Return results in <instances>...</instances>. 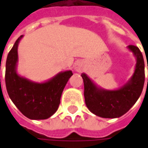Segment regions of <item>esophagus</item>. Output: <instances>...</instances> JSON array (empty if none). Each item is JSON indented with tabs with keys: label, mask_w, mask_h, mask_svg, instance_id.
Listing matches in <instances>:
<instances>
[{
	"label": "esophagus",
	"mask_w": 148,
	"mask_h": 148,
	"mask_svg": "<svg viewBox=\"0 0 148 148\" xmlns=\"http://www.w3.org/2000/svg\"><path fill=\"white\" fill-rule=\"evenodd\" d=\"M74 71L77 72H82L84 70V64L83 62L80 60H77L74 62Z\"/></svg>",
	"instance_id": "obj_1"
}]
</instances>
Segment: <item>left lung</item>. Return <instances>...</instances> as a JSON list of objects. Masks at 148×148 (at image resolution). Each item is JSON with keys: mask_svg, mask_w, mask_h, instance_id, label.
<instances>
[{"mask_svg": "<svg viewBox=\"0 0 148 148\" xmlns=\"http://www.w3.org/2000/svg\"><path fill=\"white\" fill-rule=\"evenodd\" d=\"M127 48L132 52L136 63L132 77L119 89L106 90L98 86L86 74L82 73L81 75L84 82L86 105L89 110L97 116L120 117L135 105L142 93L145 79L143 55L136 46L129 45Z\"/></svg>", "mask_w": 148, "mask_h": 148, "instance_id": "8db88e82", "label": "left lung"}]
</instances>
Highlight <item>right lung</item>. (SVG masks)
<instances>
[{"label":"right lung","instance_id":"1","mask_svg":"<svg viewBox=\"0 0 148 148\" xmlns=\"http://www.w3.org/2000/svg\"><path fill=\"white\" fill-rule=\"evenodd\" d=\"M23 37L18 38L7 57L6 89L10 99L22 114L31 120H45L57 111L62 93L73 73L61 71L42 82L21 76L17 73L18 45Z\"/></svg>","mask_w":148,"mask_h":148}]
</instances>
